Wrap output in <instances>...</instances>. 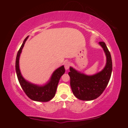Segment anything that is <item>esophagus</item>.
<instances>
[{"label": "esophagus", "mask_w": 128, "mask_h": 128, "mask_svg": "<svg viewBox=\"0 0 128 128\" xmlns=\"http://www.w3.org/2000/svg\"><path fill=\"white\" fill-rule=\"evenodd\" d=\"M70 66H71V62H70V61H66L65 62V64H64V67H65V68L66 70H68L69 68V67H70Z\"/></svg>", "instance_id": "1"}]
</instances>
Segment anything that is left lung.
I'll return each instance as SVG.
<instances>
[{"label": "left lung", "instance_id": "obj_1", "mask_svg": "<svg viewBox=\"0 0 128 128\" xmlns=\"http://www.w3.org/2000/svg\"><path fill=\"white\" fill-rule=\"evenodd\" d=\"M106 56V66L101 72L88 76L70 67L68 75L73 94L82 100H92L99 97L106 88L112 73L111 54L104 42H99Z\"/></svg>", "mask_w": 128, "mask_h": 128}]
</instances>
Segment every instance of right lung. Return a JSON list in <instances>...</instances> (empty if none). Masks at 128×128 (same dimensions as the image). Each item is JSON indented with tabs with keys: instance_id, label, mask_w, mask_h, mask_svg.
<instances>
[{
	"instance_id": "right-lung-1",
	"label": "right lung",
	"mask_w": 128,
	"mask_h": 128,
	"mask_svg": "<svg viewBox=\"0 0 128 128\" xmlns=\"http://www.w3.org/2000/svg\"><path fill=\"white\" fill-rule=\"evenodd\" d=\"M28 38V36H27L23 41V44L18 51L16 57V70L19 83L26 94L30 99L38 102H48L55 96L58 82L61 76L65 73V68L64 66L57 68L53 73L51 78L48 83L43 86H36L26 80L23 78L20 73V68H19V58Z\"/></svg>"
}]
</instances>
